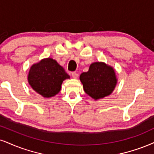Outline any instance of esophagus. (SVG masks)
<instances>
[{"mask_svg":"<svg viewBox=\"0 0 154 154\" xmlns=\"http://www.w3.org/2000/svg\"><path fill=\"white\" fill-rule=\"evenodd\" d=\"M71 75L73 79H77L78 76H79V74H78L76 72H72Z\"/></svg>","mask_w":154,"mask_h":154,"instance_id":"esophagus-1","label":"esophagus"}]
</instances>
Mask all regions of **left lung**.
<instances>
[{
    "label": "left lung",
    "instance_id": "1",
    "mask_svg": "<svg viewBox=\"0 0 154 154\" xmlns=\"http://www.w3.org/2000/svg\"><path fill=\"white\" fill-rule=\"evenodd\" d=\"M80 80L85 92L96 100L111 94L117 82L113 68L101 62L92 63L88 71L81 74Z\"/></svg>",
    "mask_w": 154,
    "mask_h": 154
}]
</instances>
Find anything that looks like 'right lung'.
<instances>
[{"label":"right lung","mask_w":154,"mask_h":154,"mask_svg":"<svg viewBox=\"0 0 154 154\" xmlns=\"http://www.w3.org/2000/svg\"><path fill=\"white\" fill-rule=\"evenodd\" d=\"M70 76L56 60L45 58L31 66L28 80L34 91L43 97H52L60 91L61 84Z\"/></svg>","instance_id":"obj_1"}]
</instances>
